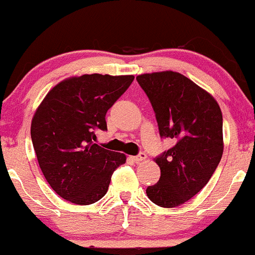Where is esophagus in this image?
Wrapping results in <instances>:
<instances>
[{
	"mask_svg": "<svg viewBox=\"0 0 255 255\" xmlns=\"http://www.w3.org/2000/svg\"><path fill=\"white\" fill-rule=\"evenodd\" d=\"M146 158H147L146 153L141 152V153H138L137 155H135V157H132V159H133V161H136V163H138V161L144 160V159H146Z\"/></svg>",
	"mask_w": 255,
	"mask_h": 255,
	"instance_id": "obj_1",
	"label": "esophagus"
}]
</instances>
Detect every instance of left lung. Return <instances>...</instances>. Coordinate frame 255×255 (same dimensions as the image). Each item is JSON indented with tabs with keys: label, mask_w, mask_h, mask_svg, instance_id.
Segmentation results:
<instances>
[{
	"label": "left lung",
	"mask_w": 255,
	"mask_h": 255,
	"mask_svg": "<svg viewBox=\"0 0 255 255\" xmlns=\"http://www.w3.org/2000/svg\"><path fill=\"white\" fill-rule=\"evenodd\" d=\"M136 80L153 107L160 137L175 141L155 158L160 179L146 193L159 207H177L207 185L220 163L223 114L213 96L180 73L142 74Z\"/></svg>",
	"instance_id": "left-lung-1"
}]
</instances>
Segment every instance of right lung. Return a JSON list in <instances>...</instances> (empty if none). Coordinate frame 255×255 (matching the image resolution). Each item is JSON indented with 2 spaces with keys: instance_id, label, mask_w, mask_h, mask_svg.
Returning a JSON list of instances; mask_svg holds the SVG:
<instances>
[{
  "instance_id": "right-lung-1",
  "label": "right lung",
  "mask_w": 255,
  "mask_h": 255,
  "mask_svg": "<svg viewBox=\"0 0 255 255\" xmlns=\"http://www.w3.org/2000/svg\"><path fill=\"white\" fill-rule=\"evenodd\" d=\"M133 81V75L74 76L53 87L31 122V139L43 176L62 198L87 205L108 191L123 153L95 143L107 130L106 114Z\"/></svg>"
}]
</instances>
